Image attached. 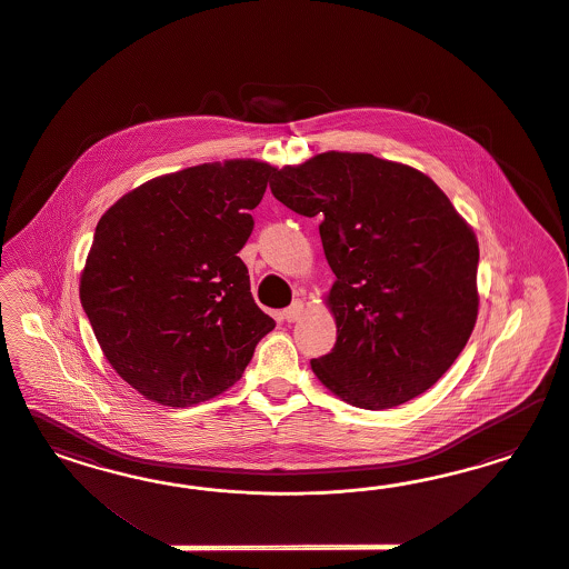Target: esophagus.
<instances>
[{"instance_id": "esophagus-1", "label": "esophagus", "mask_w": 569, "mask_h": 569, "mask_svg": "<svg viewBox=\"0 0 569 569\" xmlns=\"http://www.w3.org/2000/svg\"><path fill=\"white\" fill-rule=\"evenodd\" d=\"M302 309H305L302 300H293L292 305H290L288 309L283 310V319H286L288 323H293V321H298V319L302 317Z\"/></svg>"}]
</instances>
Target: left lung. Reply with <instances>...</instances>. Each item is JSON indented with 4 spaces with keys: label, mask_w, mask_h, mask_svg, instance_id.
<instances>
[{
    "label": "left lung",
    "mask_w": 569,
    "mask_h": 569,
    "mask_svg": "<svg viewBox=\"0 0 569 569\" xmlns=\"http://www.w3.org/2000/svg\"><path fill=\"white\" fill-rule=\"evenodd\" d=\"M281 204L319 217L336 281L338 338L312 359L352 407L392 409L423 395L461 355L478 319L473 229L428 174L359 152H323L273 174Z\"/></svg>",
    "instance_id": "1"
}]
</instances>
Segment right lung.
<instances>
[{
    "instance_id": "1",
    "label": "right lung",
    "mask_w": 569,
    "mask_h": 569,
    "mask_svg": "<svg viewBox=\"0 0 569 569\" xmlns=\"http://www.w3.org/2000/svg\"><path fill=\"white\" fill-rule=\"evenodd\" d=\"M273 172L252 158L207 162L103 212L79 296L103 357L141 397L177 409L219 397L276 328L238 257Z\"/></svg>"
}]
</instances>
